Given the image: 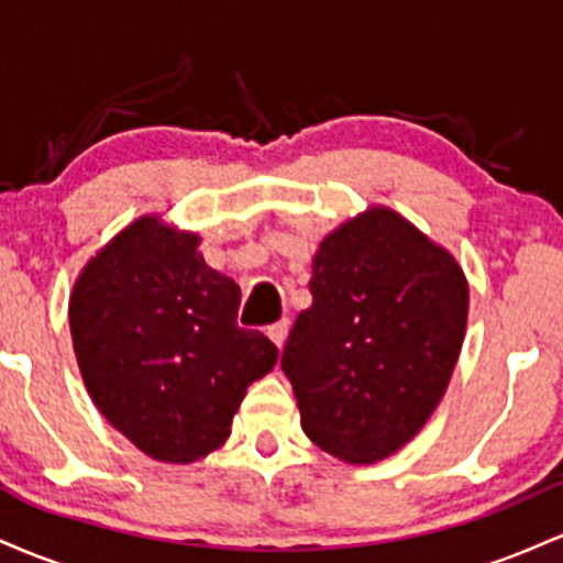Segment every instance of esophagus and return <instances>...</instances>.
I'll return each instance as SVG.
<instances>
[{"mask_svg":"<svg viewBox=\"0 0 563 563\" xmlns=\"http://www.w3.org/2000/svg\"><path fill=\"white\" fill-rule=\"evenodd\" d=\"M288 325H290V322H288V318H283V320H277V322H273V325H269V328H267V335H269V339H273V341H275V346H277V349H280L283 344H286V335H288Z\"/></svg>","mask_w":563,"mask_h":563,"instance_id":"esophagus-1","label":"esophagus"}]
</instances>
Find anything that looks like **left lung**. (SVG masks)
<instances>
[{
	"instance_id": "1",
	"label": "left lung",
	"mask_w": 563,
	"mask_h": 563,
	"mask_svg": "<svg viewBox=\"0 0 563 563\" xmlns=\"http://www.w3.org/2000/svg\"><path fill=\"white\" fill-rule=\"evenodd\" d=\"M309 294L280 360L301 429L339 461L376 463L423 429L448 389L466 335V275L376 206L320 243Z\"/></svg>"
}]
</instances>
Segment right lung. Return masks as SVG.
Here are the masks:
<instances>
[{"mask_svg":"<svg viewBox=\"0 0 563 563\" xmlns=\"http://www.w3.org/2000/svg\"><path fill=\"white\" fill-rule=\"evenodd\" d=\"M200 238L142 217L89 260L68 303L89 397L153 461L192 463L230 437L245 389L277 346L238 325L241 288Z\"/></svg>","mask_w":563,"mask_h":563,"instance_id":"add662e5","label":"right lung"}]
</instances>
